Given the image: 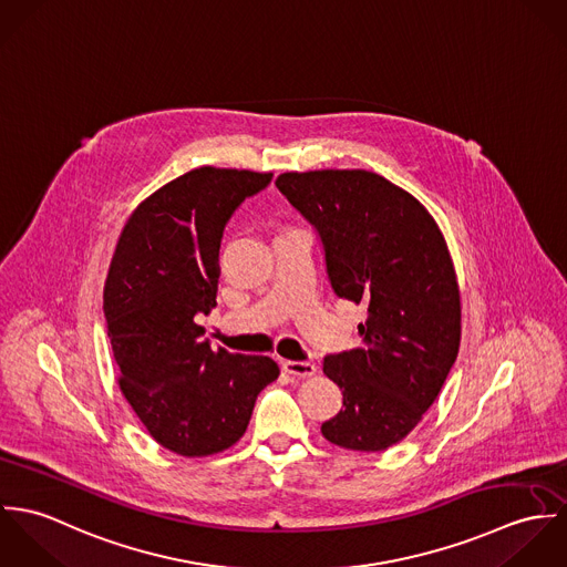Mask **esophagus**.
Here are the masks:
<instances>
[{
	"instance_id": "34e87169",
	"label": "esophagus",
	"mask_w": 567,
	"mask_h": 567,
	"mask_svg": "<svg viewBox=\"0 0 567 567\" xmlns=\"http://www.w3.org/2000/svg\"><path fill=\"white\" fill-rule=\"evenodd\" d=\"M284 371L288 375H295V378H312L317 373V364L312 362H295V360H286L284 362Z\"/></svg>"
}]
</instances>
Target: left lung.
<instances>
[{
	"label": "left lung",
	"instance_id": "8db88e82",
	"mask_svg": "<svg viewBox=\"0 0 567 567\" xmlns=\"http://www.w3.org/2000/svg\"><path fill=\"white\" fill-rule=\"evenodd\" d=\"M275 185L317 229L333 292L367 308L360 347L323 360L342 408L321 432L344 450L382 452L421 421L458 355L461 295L445 238L414 196L375 172H286Z\"/></svg>",
	"mask_w": 567,
	"mask_h": 567
}]
</instances>
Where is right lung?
<instances>
[{
	"label": "right lung",
	"mask_w": 567,
	"mask_h": 567,
	"mask_svg": "<svg viewBox=\"0 0 567 567\" xmlns=\"http://www.w3.org/2000/svg\"><path fill=\"white\" fill-rule=\"evenodd\" d=\"M270 172L196 167L148 196L115 248L104 319L120 389L151 436L181 456H212L246 432L279 378L266 355L212 349L198 315L216 308L223 231Z\"/></svg>",
	"instance_id": "add662e5"
}]
</instances>
